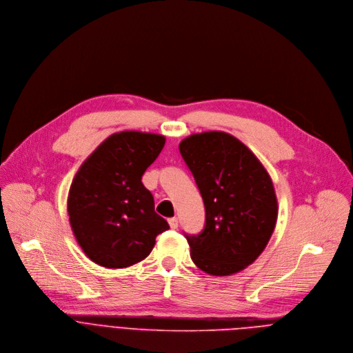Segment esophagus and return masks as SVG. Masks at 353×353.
Instances as JSON below:
<instances>
[{
  "label": "esophagus",
  "mask_w": 353,
  "mask_h": 353,
  "mask_svg": "<svg viewBox=\"0 0 353 353\" xmlns=\"http://www.w3.org/2000/svg\"><path fill=\"white\" fill-rule=\"evenodd\" d=\"M168 224H170V228H171V230H176V228H178V219H176V217L170 219V220H168Z\"/></svg>",
  "instance_id": "34e87169"
}]
</instances>
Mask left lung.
Instances as JSON below:
<instances>
[{
    "label": "left lung",
    "instance_id": "1",
    "mask_svg": "<svg viewBox=\"0 0 353 353\" xmlns=\"http://www.w3.org/2000/svg\"><path fill=\"white\" fill-rule=\"evenodd\" d=\"M179 152L205 208L204 230L186 235L193 263L210 275L245 270L265 249L276 223L278 203L267 170L227 132L190 134Z\"/></svg>",
    "mask_w": 353,
    "mask_h": 353
}]
</instances>
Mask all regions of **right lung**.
<instances>
[{
  "label": "right lung",
  "mask_w": 353,
  "mask_h": 353,
  "mask_svg": "<svg viewBox=\"0 0 353 353\" xmlns=\"http://www.w3.org/2000/svg\"><path fill=\"white\" fill-rule=\"evenodd\" d=\"M164 145L163 134L117 132L78 170L68 194L69 224L96 264L123 268L142 261L153 250L156 236L170 228L142 183Z\"/></svg>",
  "instance_id": "obj_1"
}]
</instances>
